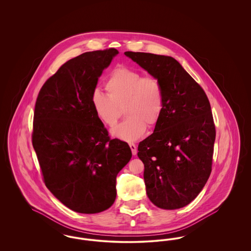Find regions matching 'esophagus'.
<instances>
[{
  "instance_id": "34e87169",
  "label": "esophagus",
  "mask_w": 251,
  "mask_h": 251,
  "mask_svg": "<svg viewBox=\"0 0 251 251\" xmlns=\"http://www.w3.org/2000/svg\"><path fill=\"white\" fill-rule=\"evenodd\" d=\"M129 145H130V148H131L132 155H136V153H137V147L135 146V144L130 143Z\"/></svg>"
}]
</instances>
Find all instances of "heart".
Masks as SVG:
<instances>
[{"label":"heart","mask_w":251,"mask_h":251,"mask_svg":"<svg viewBox=\"0 0 251 251\" xmlns=\"http://www.w3.org/2000/svg\"><path fill=\"white\" fill-rule=\"evenodd\" d=\"M107 95L95 91L91 96L97 117L109 127L114 126L125 109L128 118L111 130V134L123 141L139 139L149 127L159 121L164 107V92L160 81L152 75L126 66L110 72L104 83Z\"/></svg>","instance_id":"1"}]
</instances>
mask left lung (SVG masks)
I'll return each mask as SVG.
<instances>
[{
    "label": "left lung",
    "instance_id": "obj_1",
    "mask_svg": "<svg viewBox=\"0 0 251 251\" xmlns=\"http://www.w3.org/2000/svg\"><path fill=\"white\" fill-rule=\"evenodd\" d=\"M124 54L156 77L164 92L154 131L138 145L147 195L161 209L182 208L198 197L212 171L215 128L209 100L173 57Z\"/></svg>",
    "mask_w": 251,
    "mask_h": 251
}]
</instances>
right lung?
Masks as SVG:
<instances>
[{
	"label": "right lung",
	"instance_id": "obj_1",
	"mask_svg": "<svg viewBox=\"0 0 251 251\" xmlns=\"http://www.w3.org/2000/svg\"><path fill=\"white\" fill-rule=\"evenodd\" d=\"M118 54L112 48L69 60L36 99L32 142L44 182L60 202L80 214L113 205L117 175L131 158L128 144L110 139L91 103L99 78Z\"/></svg>",
	"mask_w": 251,
	"mask_h": 251
}]
</instances>
